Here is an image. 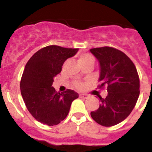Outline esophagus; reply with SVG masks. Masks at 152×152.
I'll use <instances>...</instances> for the list:
<instances>
[{
    "label": "esophagus",
    "mask_w": 152,
    "mask_h": 152,
    "mask_svg": "<svg viewBox=\"0 0 152 152\" xmlns=\"http://www.w3.org/2000/svg\"><path fill=\"white\" fill-rule=\"evenodd\" d=\"M79 96H80L81 98H83V99H87V97H88V94H86V93H80L79 94Z\"/></svg>",
    "instance_id": "esophagus-1"
}]
</instances>
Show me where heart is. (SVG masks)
<instances>
[{
  "instance_id": "obj_1",
  "label": "heart",
  "mask_w": 152,
  "mask_h": 152,
  "mask_svg": "<svg viewBox=\"0 0 152 152\" xmlns=\"http://www.w3.org/2000/svg\"><path fill=\"white\" fill-rule=\"evenodd\" d=\"M94 57L92 54L88 53H82V54H80L79 56V63L80 64L81 66L87 63H94ZM74 86L78 89H82L83 87V83L82 82H76L74 84Z\"/></svg>"
}]
</instances>
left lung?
<instances>
[{"instance_id": "1", "label": "left lung", "mask_w": 152, "mask_h": 152, "mask_svg": "<svg viewBox=\"0 0 152 152\" xmlns=\"http://www.w3.org/2000/svg\"><path fill=\"white\" fill-rule=\"evenodd\" d=\"M100 64L99 89L107 87L105 99L100 96L99 108L90 113L96 123L113 126L126 118L140 94V79L135 65L121 50L104 46L90 49Z\"/></svg>"}]
</instances>
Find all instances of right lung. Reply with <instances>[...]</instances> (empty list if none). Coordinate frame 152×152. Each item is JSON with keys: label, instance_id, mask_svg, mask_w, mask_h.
Here are the masks:
<instances>
[{"label": "right lung", "instance_id": "right-lung-1", "mask_svg": "<svg viewBox=\"0 0 152 152\" xmlns=\"http://www.w3.org/2000/svg\"><path fill=\"white\" fill-rule=\"evenodd\" d=\"M78 48L48 45L37 51L26 65L20 80V92L29 113L41 124L57 125L67 117L79 94L73 90L59 93L52 87L67 58Z\"/></svg>", "mask_w": 152, "mask_h": 152}]
</instances>
